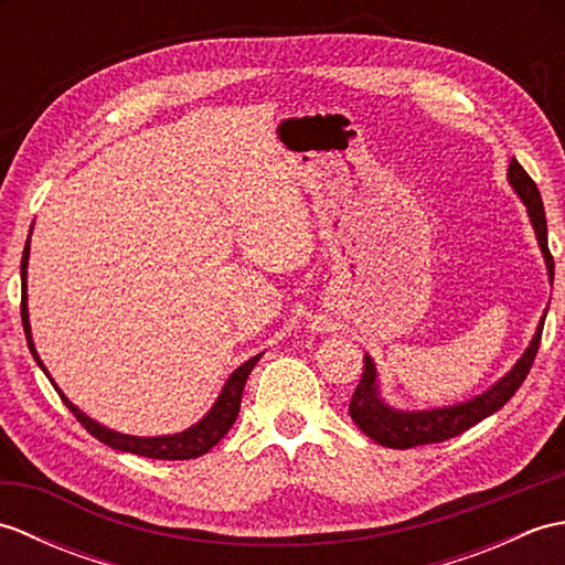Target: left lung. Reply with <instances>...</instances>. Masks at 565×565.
Listing matches in <instances>:
<instances>
[{"label":"left lung","instance_id":"8db88e82","mask_svg":"<svg viewBox=\"0 0 565 565\" xmlns=\"http://www.w3.org/2000/svg\"><path fill=\"white\" fill-rule=\"evenodd\" d=\"M508 179L512 189L518 191V196L524 201L526 213H530V221L534 225V233L539 239V247L544 252L548 279L554 284V257L548 252V237H546V213L542 194L534 184V179L524 172V167L512 158ZM546 318V313H544ZM544 318L539 320V328L534 338L526 347V352L520 356V362L514 364L505 376H502L495 386H490L486 393L476 395V398L449 405V407H435V411H417V413H403L395 411V407L386 405L379 395V374L376 366L371 362V356H364V374L359 386L354 388V395L350 401V415L356 423V427L364 431L369 439L379 441L381 447L391 449H411L419 447V444H437L444 439H451L461 435L468 427H473L486 419L488 415L498 413L502 405H505L518 388L524 383L526 374L534 364V356L539 352V344H542V330H544Z\"/></svg>","mask_w":565,"mask_h":565}]
</instances>
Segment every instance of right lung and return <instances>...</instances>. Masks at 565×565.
Masks as SVG:
<instances>
[{
    "label": "right lung",
    "instance_id": "add662e5",
    "mask_svg": "<svg viewBox=\"0 0 565 565\" xmlns=\"http://www.w3.org/2000/svg\"><path fill=\"white\" fill-rule=\"evenodd\" d=\"M29 243L26 239V247H23V257H21V322H23V332H26V342H29V350L33 354L35 362L45 371L41 356L35 354V347L31 340V326H29V308H26V267H29ZM259 356H252L243 366H237L231 379L225 381V386L218 395V401L211 407V413L196 423L194 427H189L184 431H177V435H167V437H130V435H121V431H114V429H106L104 425H99L97 419H92L84 415L79 407L72 405L63 391H60L55 383V391L63 403L70 407L72 415L79 419V425L89 431L92 437H97L99 441H104L106 447L118 449V451H128V454H138V456H148V459H164V461H186V459H196V456L206 454L209 449H213L215 444H218L225 435L227 429L233 427V423L237 419L239 413V401H243V391H245V383L249 371L255 369V364L259 362ZM45 376L51 379V374L45 371ZM53 381V379H51Z\"/></svg>",
    "mask_w": 565,
    "mask_h": 565
}]
</instances>
